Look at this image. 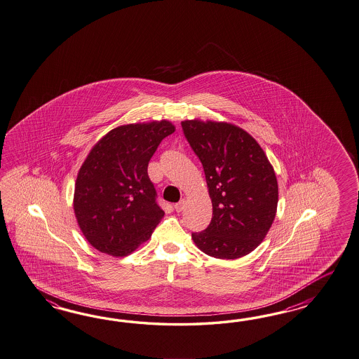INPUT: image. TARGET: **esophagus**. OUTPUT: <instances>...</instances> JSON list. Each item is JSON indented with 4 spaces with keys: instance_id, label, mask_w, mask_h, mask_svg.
<instances>
[{
    "instance_id": "1",
    "label": "esophagus",
    "mask_w": 359,
    "mask_h": 359,
    "mask_svg": "<svg viewBox=\"0 0 359 359\" xmlns=\"http://www.w3.org/2000/svg\"><path fill=\"white\" fill-rule=\"evenodd\" d=\"M184 201H180L178 203H175V212H181L184 210Z\"/></svg>"
}]
</instances>
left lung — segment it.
<instances>
[{
    "label": "left lung",
    "mask_w": 359,
    "mask_h": 359,
    "mask_svg": "<svg viewBox=\"0 0 359 359\" xmlns=\"http://www.w3.org/2000/svg\"><path fill=\"white\" fill-rule=\"evenodd\" d=\"M181 125L202 163L212 201L211 222L193 233V241L210 257H245L262 243L275 220V170L257 140L236 125L199 120Z\"/></svg>",
    "instance_id": "left-lung-1"
}]
</instances>
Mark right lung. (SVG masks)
<instances>
[{"label":"right lung","instance_id":"add662e5","mask_svg":"<svg viewBox=\"0 0 359 359\" xmlns=\"http://www.w3.org/2000/svg\"><path fill=\"white\" fill-rule=\"evenodd\" d=\"M175 130L165 120L130 123L111 130L93 146L76 177L74 212L96 250L126 257L151 237L164 211L148 163Z\"/></svg>","mask_w":359,"mask_h":359}]
</instances>
